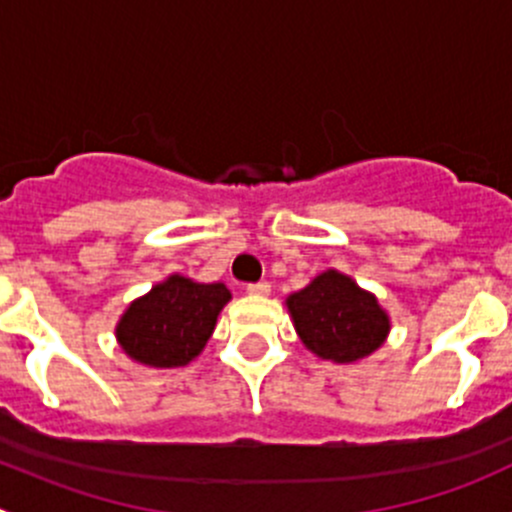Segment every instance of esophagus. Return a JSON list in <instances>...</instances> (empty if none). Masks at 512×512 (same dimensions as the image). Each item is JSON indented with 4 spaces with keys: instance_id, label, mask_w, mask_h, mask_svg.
Returning a JSON list of instances; mask_svg holds the SVG:
<instances>
[{
    "instance_id": "34e87169",
    "label": "esophagus",
    "mask_w": 512,
    "mask_h": 512,
    "mask_svg": "<svg viewBox=\"0 0 512 512\" xmlns=\"http://www.w3.org/2000/svg\"><path fill=\"white\" fill-rule=\"evenodd\" d=\"M247 292L252 297H267L270 294V282H255V285H247Z\"/></svg>"
}]
</instances>
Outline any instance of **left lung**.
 Returning a JSON list of instances; mask_svg holds the SVG:
<instances>
[{"instance_id": "8db88e82", "label": "left lung", "mask_w": 512, "mask_h": 512, "mask_svg": "<svg viewBox=\"0 0 512 512\" xmlns=\"http://www.w3.org/2000/svg\"><path fill=\"white\" fill-rule=\"evenodd\" d=\"M294 332L319 359L356 364L386 342L389 312L374 292L339 270H324L307 287L285 299Z\"/></svg>"}]
</instances>
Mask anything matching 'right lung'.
Segmentation results:
<instances>
[{
  "mask_svg": "<svg viewBox=\"0 0 512 512\" xmlns=\"http://www.w3.org/2000/svg\"><path fill=\"white\" fill-rule=\"evenodd\" d=\"M230 299L223 282H195L175 272L128 304L116 324L118 347L151 369L190 364L213 337Z\"/></svg>",
  "mask_w": 512,
  "mask_h": 512,
  "instance_id": "1",
  "label": "right lung"
}]
</instances>
